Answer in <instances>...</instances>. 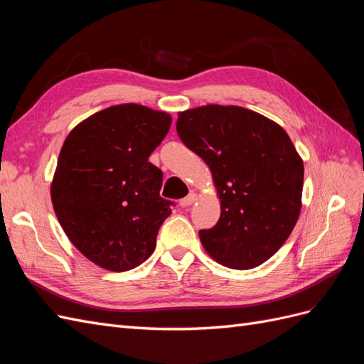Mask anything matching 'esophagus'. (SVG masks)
Returning <instances> with one entry per match:
<instances>
[{
	"mask_svg": "<svg viewBox=\"0 0 364 364\" xmlns=\"http://www.w3.org/2000/svg\"><path fill=\"white\" fill-rule=\"evenodd\" d=\"M196 200H197V194H196V193H190L188 196H186V197H183V199H181L179 205H181L182 208H186V206H190V205H193V203H194Z\"/></svg>",
	"mask_w": 364,
	"mask_h": 364,
	"instance_id": "34e87169",
	"label": "esophagus"
}]
</instances>
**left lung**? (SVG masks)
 I'll return each instance as SVG.
<instances>
[{
    "label": "left lung",
    "mask_w": 364,
    "mask_h": 364,
    "mask_svg": "<svg viewBox=\"0 0 364 364\" xmlns=\"http://www.w3.org/2000/svg\"><path fill=\"white\" fill-rule=\"evenodd\" d=\"M176 130L213 173L218 222L199 230L205 250L225 267L259 266L289 238L301 213L304 164L287 132L240 106L181 112Z\"/></svg>",
    "instance_id": "8db88e82"
}]
</instances>
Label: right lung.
I'll return each instance as SVG.
<instances>
[{
  "label": "right lung",
  "mask_w": 364,
  "mask_h": 364,
  "mask_svg": "<svg viewBox=\"0 0 364 364\" xmlns=\"http://www.w3.org/2000/svg\"><path fill=\"white\" fill-rule=\"evenodd\" d=\"M170 126L167 112L129 103L91 115L65 139L51 183L54 213L97 266L126 272L155 250L174 203L159 196L162 171L149 156Z\"/></svg>",
  "instance_id": "obj_1"
}]
</instances>
